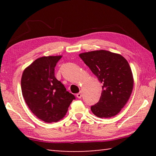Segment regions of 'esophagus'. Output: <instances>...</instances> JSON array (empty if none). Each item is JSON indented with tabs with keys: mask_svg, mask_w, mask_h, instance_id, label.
Wrapping results in <instances>:
<instances>
[{
	"mask_svg": "<svg viewBox=\"0 0 156 156\" xmlns=\"http://www.w3.org/2000/svg\"><path fill=\"white\" fill-rule=\"evenodd\" d=\"M76 96H77L78 98H81V97H82V92L80 91V92H79L78 94H76Z\"/></svg>",
	"mask_w": 156,
	"mask_h": 156,
	"instance_id": "1",
	"label": "esophagus"
}]
</instances>
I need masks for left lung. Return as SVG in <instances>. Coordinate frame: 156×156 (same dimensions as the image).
I'll return each mask as SVG.
<instances>
[{"label": "left lung", "instance_id": "left-lung-1", "mask_svg": "<svg viewBox=\"0 0 156 156\" xmlns=\"http://www.w3.org/2000/svg\"><path fill=\"white\" fill-rule=\"evenodd\" d=\"M79 56L102 84L101 96L98 102L91 107V112L99 118L117 115L133 90V74L127 60L105 50L83 53Z\"/></svg>", "mask_w": 156, "mask_h": 156}]
</instances>
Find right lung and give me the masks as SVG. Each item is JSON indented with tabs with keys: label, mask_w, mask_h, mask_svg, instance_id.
<instances>
[{
	"label": "right lung",
	"mask_w": 156,
	"mask_h": 156,
	"mask_svg": "<svg viewBox=\"0 0 156 156\" xmlns=\"http://www.w3.org/2000/svg\"><path fill=\"white\" fill-rule=\"evenodd\" d=\"M61 57L39 58L25 69L21 78L26 104L37 118L48 123L62 119L76 99L55 77L54 68Z\"/></svg>",
	"instance_id": "add662e5"
}]
</instances>
